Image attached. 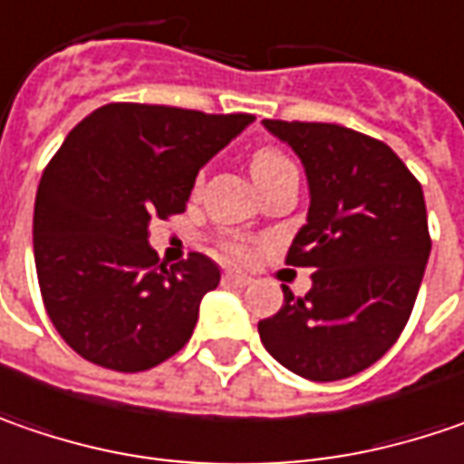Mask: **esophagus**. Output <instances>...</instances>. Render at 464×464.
Segmentation results:
<instances>
[{"label": "esophagus", "instance_id": "obj_1", "mask_svg": "<svg viewBox=\"0 0 464 464\" xmlns=\"http://www.w3.org/2000/svg\"><path fill=\"white\" fill-rule=\"evenodd\" d=\"M223 283H226V285H236V288H244V285H249V283H252V277H249L246 272L226 270V275H223Z\"/></svg>", "mask_w": 464, "mask_h": 464}]
</instances>
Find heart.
<instances>
[{"mask_svg": "<svg viewBox=\"0 0 464 464\" xmlns=\"http://www.w3.org/2000/svg\"><path fill=\"white\" fill-rule=\"evenodd\" d=\"M277 163H285V158H283L280 152L259 150L252 158V173L272 169V166H277ZM223 252L228 254V256H236V259H238V256H246V246H244V244H238V241H226V244H223Z\"/></svg>", "mask_w": 464, "mask_h": 464, "instance_id": "1", "label": "heart"}]
</instances>
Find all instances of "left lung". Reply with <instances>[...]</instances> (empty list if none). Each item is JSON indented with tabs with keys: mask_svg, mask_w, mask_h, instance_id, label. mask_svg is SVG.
<instances>
[{
	"mask_svg": "<svg viewBox=\"0 0 464 464\" xmlns=\"http://www.w3.org/2000/svg\"><path fill=\"white\" fill-rule=\"evenodd\" d=\"M301 160L309 212L288 265L312 288L256 324L272 358L312 382L369 369L408 324L431 254L423 189L384 142L340 124L262 121Z\"/></svg>",
	"mask_w": 464,
	"mask_h": 464,
	"instance_id": "left-lung-1",
	"label": "left lung"
}]
</instances>
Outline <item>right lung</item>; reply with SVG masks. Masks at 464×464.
<instances>
[{
    "mask_svg": "<svg viewBox=\"0 0 464 464\" xmlns=\"http://www.w3.org/2000/svg\"><path fill=\"white\" fill-rule=\"evenodd\" d=\"M252 121L109 103L67 134L38 184L33 256L46 312L72 351L134 373L189 343L220 267L194 252L166 270L148 241L150 220L187 210L199 169Z\"/></svg>",
    "mask_w": 464,
    "mask_h": 464,
    "instance_id": "right-lung-1",
    "label": "right lung"
}]
</instances>
